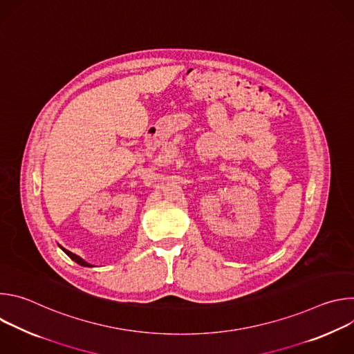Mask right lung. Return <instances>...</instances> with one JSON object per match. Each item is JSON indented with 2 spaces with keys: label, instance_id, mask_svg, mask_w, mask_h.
<instances>
[{
  "label": "right lung",
  "instance_id": "add662e5",
  "mask_svg": "<svg viewBox=\"0 0 354 354\" xmlns=\"http://www.w3.org/2000/svg\"><path fill=\"white\" fill-rule=\"evenodd\" d=\"M66 254L74 261V262H77L78 265H81V266H92V265H89V263H86L84 259H81L78 255H75V254H73V252H70V250H67V249H64V248H62Z\"/></svg>",
  "mask_w": 354,
  "mask_h": 354
}]
</instances>
